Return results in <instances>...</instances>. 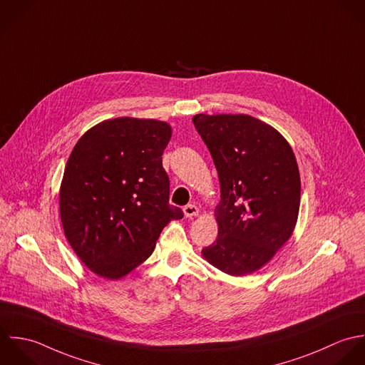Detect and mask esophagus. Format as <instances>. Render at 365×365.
<instances>
[{"instance_id": "esophagus-1", "label": "esophagus", "mask_w": 365, "mask_h": 365, "mask_svg": "<svg viewBox=\"0 0 365 365\" xmlns=\"http://www.w3.org/2000/svg\"><path fill=\"white\" fill-rule=\"evenodd\" d=\"M183 212H185V216L189 217V219H192V217H195V216L199 215V209H197V206H195V205H187V206L183 209Z\"/></svg>"}]
</instances>
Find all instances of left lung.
I'll return each mask as SVG.
<instances>
[{
  "mask_svg": "<svg viewBox=\"0 0 365 365\" xmlns=\"http://www.w3.org/2000/svg\"><path fill=\"white\" fill-rule=\"evenodd\" d=\"M219 172L217 240L203 257L230 275L265 265L289 240L300 205L297 163L287 140L244 114L193 117Z\"/></svg>",
  "mask_w": 365,
  "mask_h": 365,
  "instance_id": "8db88e82",
  "label": "left lung"
}]
</instances>
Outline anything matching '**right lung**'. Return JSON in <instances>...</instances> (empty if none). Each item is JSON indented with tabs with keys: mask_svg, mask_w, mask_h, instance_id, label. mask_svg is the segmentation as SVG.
<instances>
[{
	"mask_svg": "<svg viewBox=\"0 0 365 365\" xmlns=\"http://www.w3.org/2000/svg\"><path fill=\"white\" fill-rule=\"evenodd\" d=\"M163 121L115 118L73 148L61 186V219L77 257L94 274L118 279L152 254L160 231L183 217L169 205Z\"/></svg>",
	"mask_w": 365,
	"mask_h": 365,
	"instance_id": "add662e5",
	"label": "right lung"
}]
</instances>
